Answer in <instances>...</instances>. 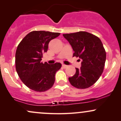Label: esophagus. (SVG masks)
I'll return each instance as SVG.
<instances>
[{"instance_id":"1","label":"esophagus","mask_w":121,"mask_h":121,"mask_svg":"<svg viewBox=\"0 0 121 121\" xmlns=\"http://www.w3.org/2000/svg\"><path fill=\"white\" fill-rule=\"evenodd\" d=\"M62 66L65 69V68H67L68 66V65H65V64H62Z\"/></svg>"}]
</instances>
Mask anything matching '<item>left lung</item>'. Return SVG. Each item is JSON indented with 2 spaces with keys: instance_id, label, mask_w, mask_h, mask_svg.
Segmentation results:
<instances>
[{
  "instance_id": "obj_1",
  "label": "left lung",
  "mask_w": 121,
  "mask_h": 121,
  "mask_svg": "<svg viewBox=\"0 0 121 121\" xmlns=\"http://www.w3.org/2000/svg\"><path fill=\"white\" fill-rule=\"evenodd\" d=\"M63 36L72 46L73 56L82 60L81 67L76 68L75 74L69 77V82L78 89L91 86L100 77L106 61V52L101 40L84 31L63 34Z\"/></svg>"
}]
</instances>
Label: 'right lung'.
Returning a JSON list of instances; mask_svg holds the SVG:
<instances>
[{
  "label": "right lung",
  "instance_id": "obj_1",
  "mask_svg": "<svg viewBox=\"0 0 121 121\" xmlns=\"http://www.w3.org/2000/svg\"><path fill=\"white\" fill-rule=\"evenodd\" d=\"M60 33L44 30L30 32L18 45L15 55L16 70L22 82L36 91H45L53 85L55 74L61 64H48L41 61L48 51L49 41Z\"/></svg>",
  "mask_w": 121,
  "mask_h": 121
}]
</instances>
